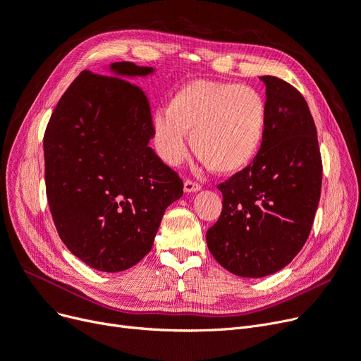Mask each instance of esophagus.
<instances>
[{
	"label": "esophagus",
	"instance_id": "esophagus-1",
	"mask_svg": "<svg viewBox=\"0 0 361 361\" xmlns=\"http://www.w3.org/2000/svg\"><path fill=\"white\" fill-rule=\"evenodd\" d=\"M197 190H201V184H199L197 181H193L190 178L184 181V192L185 193H192V192H197Z\"/></svg>",
	"mask_w": 361,
	"mask_h": 361
}]
</instances>
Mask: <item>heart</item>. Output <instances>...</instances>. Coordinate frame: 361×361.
<instances>
[{"instance_id":"obj_1","label":"heart","mask_w":361,"mask_h":361,"mask_svg":"<svg viewBox=\"0 0 361 361\" xmlns=\"http://www.w3.org/2000/svg\"><path fill=\"white\" fill-rule=\"evenodd\" d=\"M268 105L250 86L195 80L176 92L166 109L153 114L154 144L168 165L188 153V137L196 157L211 171L233 173L250 165L264 140Z\"/></svg>"}]
</instances>
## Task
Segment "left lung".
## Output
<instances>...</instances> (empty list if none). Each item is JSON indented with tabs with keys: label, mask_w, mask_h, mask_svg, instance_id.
Here are the masks:
<instances>
[{
	"label": "left lung",
	"mask_w": 361,
	"mask_h": 361,
	"mask_svg": "<svg viewBox=\"0 0 361 361\" xmlns=\"http://www.w3.org/2000/svg\"><path fill=\"white\" fill-rule=\"evenodd\" d=\"M268 125L252 164L217 188L219 220L207 232L211 255L229 272L262 278L283 269L310 236L322 195L317 128L302 93L263 75Z\"/></svg>",
	"instance_id": "1"
}]
</instances>
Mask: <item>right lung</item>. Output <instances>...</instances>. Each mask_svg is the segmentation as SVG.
I'll list each match as a JSON object with an SVG mask.
<instances>
[{
	"label": "right lung",
	"instance_id": "1",
	"mask_svg": "<svg viewBox=\"0 0 361 361\" xmlns=\"http://www.w3.org/2000/svg\"><path fill=\"white\" fill-rule=\"evenodd\" d=\"M150 73L132 62L113 63V75L80 73L44 132L46 195L59 238L102 272L137 264L168 205L183 196L178 173L149 147V98L122 78Z\"/></svg>",
	"mask_w": 361,
	"mask_h": 361
}]
</instances>
